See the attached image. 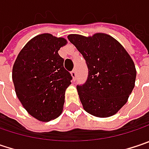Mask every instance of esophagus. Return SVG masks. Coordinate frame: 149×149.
<instances>
[{"instance_id": "1", "label": "esophagus", "mask_w": 149, "mask_h": 149, "mask_svg": "<svg viewBox=\"0 0 149 149\" xmlns=\"http://www.w3.org/2000/svg\"><path fill=\"white\" fill-rule=\"evenodd\" d=\"M71 75L73 77V80H75V77H76V70L75 69H74V70L71 71Z\"/></svg>"}]
</instances>
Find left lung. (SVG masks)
Segmentation results:
<instances>
[{
    "label": "left lung",
    "mask_w": 149,
    "mask_h": 149,
    "mask_svg": "<svg viewBox=\"0 0 149 149\" xmlns=\"http://www.w3.org/2000/svg\"><path fill=\"white\" fill-rule=\"evenodd\" d=\"M68 39L82 54L88 68L86 83L77 86L84 109L100 118L115 114L135 86L136 71L132 58L118 40L107 34L88 37L72 34Z\"/></svg>",
    "instance_id": "8db88e82"
}]
</instances>
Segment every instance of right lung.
Masks as SVG:
<instances>
[{"label":"right lung","instance_id":"obj_1","mask_svg":"<svg viewBox=\"0 0 149 149\" xmlns=\"http://www.w3.org/2000/svg\"><path fill=\"white\" fill-rule=\"evenodd\" d=\"M67 40L51 34L31 39L17 57L13 81L17 97L26 111L40 121L47 122L62 113L65 91L72 76L63 67L58 54Z\"/></svg>","mask_w":149,"mask_h":149}]
</instances>
